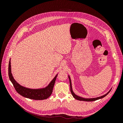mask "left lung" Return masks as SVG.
I'll return each mask as SVG.
<instances>
[{"label": "left lung", "instance_id": "1", "mask_svg": "<svg viewBox=\"0 0 123 123\" xmlns=\"http://www.w3.org/2000/svg\"><path fill=\"white\" fill-rule=\"evenodd\" d=\"M68 77H69V81H70V90H71V94L73 95V98H75L77 100H80V101H86V102H92V101H94V100H98L99 99H101L104 97H105V96L109 93L110 92V91H111V89L106 94H104L102 96H99V97L98 98H84L82 97H80V96H79L77 95L76 94H75L74 93V92L73 91V89H72V83H71V79H70V76L68 75Z\"/></svg>", "mask_w": 123, "mask_h": 123}]
</instances>
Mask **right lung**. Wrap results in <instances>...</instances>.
Returning <instances> with one entry per match:
<instances>
[{"instance_id": "obj_1", "label": "right lung", "mask_w": 123, "mask_h": 123, "mask_svg": "<svg viewBox=\"0 0 123 123\" xmlns=\"http://www.w3.org/2000/svg\"><path fill=\"white\" fill-rule=\"evenodd\" d=\"M8 72L10 80L13 84L17 93L24 97L35 100H43L50 97L52 93L55 80L56 79L58 74H57L55 76L52 80L50 81V83L46 87L42 88L32 89L27 88L20 85L14 79L12 72H11V59L9 61Z\"/></svg>"}]
</instances>
